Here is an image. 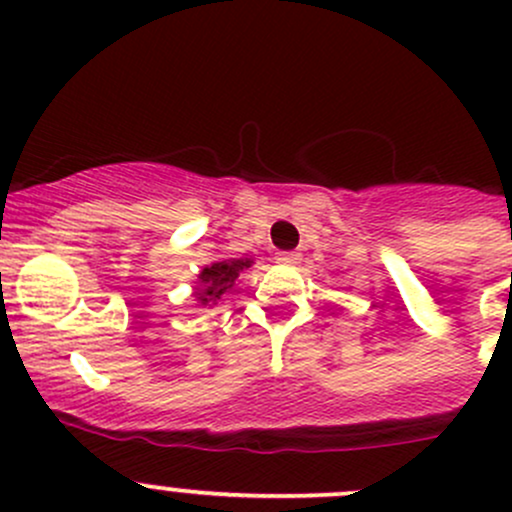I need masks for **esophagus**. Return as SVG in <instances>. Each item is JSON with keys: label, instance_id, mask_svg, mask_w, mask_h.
I'll use <instances>...</instances> for the list:
<instances>
[{"label": "esophagus", "instance_id": "1", "mask_svg": "<svg viewBox=\"0 0 512 512\" xmlns=\"http://www.w3.org/2000/svg\"><path fill=\"white\" fill-rule=\"evenodd\" d=\"M277 262H282V265H294V262H299V255H296V252H277Z\"/></svg>", "mask_w": 512, "mask_h": 512}]
</instances>
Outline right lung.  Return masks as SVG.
Instances as JSON below:
<instances>
[{
    "label": "right lung",
    "mask_w": 512,
    "mask_h": 512,
    "mask_svg": "<svg viewBox=\"0 0 512 512\" xmlns=\"http://www.w3.org/2000/svg\"><path fill=\"white\" fill-rule=\"evenodd\" d=\"M252 265V260H223L213 262L211 267H204L199 274V291H196V301L199 303H216L223 294L235 284L238 274Z\"/></svg>",
    "instance_id": "1"
}]
</instances>
